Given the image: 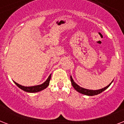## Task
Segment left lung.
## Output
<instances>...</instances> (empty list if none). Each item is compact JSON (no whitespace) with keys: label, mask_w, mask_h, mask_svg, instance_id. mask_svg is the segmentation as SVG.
I'll return each instance as SVG.
<instances>
[{"label":"left lung","mask_w":124,"mask_h":124,"mask_svg":"<svg viewBox=\"0 0 124 124\" xmlns=\"http://www.w3.org/2000/svg\"><path fill=\"white\" fill-rule=\"evenodd\" d=\"M71 78V84L73 85V87H74V89H75L76 91H77L78 92H79L80 93H82L83 94H85V95H87V96H94V95H96V94H98L101 93L102 92H103L104 91H105L106 89H108L109 85L111 84V83L113 82V81L111 82V83H110L108 85V86L105 87L104 88L100 89H98V90H91V89H87L83 88L82 87H80L78 85H77L75 82H74L73 79L72 78V77L71 76L70 77Z\"/></svg>","instance_id":"8db88e82"}]
</instances>
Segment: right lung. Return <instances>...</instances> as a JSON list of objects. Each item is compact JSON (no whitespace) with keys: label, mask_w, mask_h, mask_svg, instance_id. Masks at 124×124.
<instances>
[{"label":"right lung","mask_w":124,"mask_h":124,"mask_svg":"<svg viewBox=\"0 0 124 124\" xmlns=\"http://www.w3.org/2000/svg\"><path fill=\"white\" fill-rule=\"evenodd\" d=\"M51 77V74L49 76V77L47 78V79L42 84L40 85H34V86H30V87H27V86H23L21 85L18 84L16 82H14L15 84L17 85L20 89H21L22 90L26 91V92L28 93H37L39 92L40 91L44 90V89H46L47 87L49 85V81H50Z\"/></svg>","instance_id":"obj_1"}]
</instances>
